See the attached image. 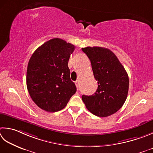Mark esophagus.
Listing matches in <instances>:
<instances>
[{
  "label": "esophagus",
  "instance_id": "esophagus-1",
  "mask_svg": "<svg viewBox=\"0 0 153 153\" xmlns=\"http://www.w3.org/2000/svg\"><path fill=\"white\" fill-rule=\"evenodd\" d=\"M75 83H76V85L77 87V88L78 89L79 87V82L78 80H77V81H76V82H75Z\"/></svg>",
  "mask_w": 153,
  "mask_h": 153
}]
</instances>
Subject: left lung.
Masks as SVG:
<instances>
[{"label":"left lung","instance_id":"left-lung-1","mask_svg":"<svg viewBox=\"0 0 153 153\" xmlns=\"http://www.w3.org/2000/svg\"><path fill=\"white\" fill-rule=\"evenodd\" d=\"M91 62L96 92L82 95L86 108L93 114L105 117L114 114L123 105L128 91L126 70L112 51L102 47H86L82 49Z\"/></svg>","mask_w":153,"mask_h":153}]
</instances>
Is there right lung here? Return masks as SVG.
<instances>
[{
    "label": "right lung",
    "instance_id": "1",
    "mask_svg": "<svg viewBox=\"0 0 153 153\" xmlns=\"http://www.w3.org/2000/svg\"><path fill=\"white\" fill-rule=\"evenodd\" d=\"M74 50L73 44L57 38L47 41L32 55L27 67L26 85L32 100L42 109L60 111L76 94L68 65Z\"/></svg>",
    "mask_w": 153,
    "mask_h": 153
}]
</instances>
